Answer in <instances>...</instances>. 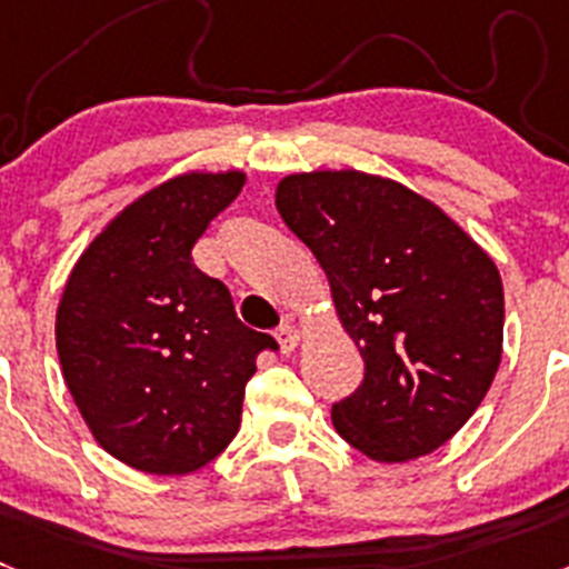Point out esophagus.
<instances>
[{"label": "esophagus", "mask_w": 569, "mask_h": 569, "mask_svg": "<svg viewBox=\"0 0 569 569\" xmlns=\"http://www.w3.org/2000/svg\"><path fill=\"white\" fill-rule=\"evenodd\" d=\"M276 339H279V347H281V353H293L296 345H299V330L290 325V321H284L279 330H276Z\"/></svg>", "instance_id": "esophagus-1"}]
</instances>
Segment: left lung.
<instances>
[{"label":"left lung","instance_id":"1","mask_svg":"<svg viewBox=\"0 0 569 569\" xmlns=\"http://www.w3.org/2000/svg\"><path fill=\"white\" fill-rule=\"evenodd\" d=\"M281 219L325 268L365 379L333 405L376 461L433 453L487 396L501 361L505 288L490 256L433 202L359 170L281 179Z\"/></svg>","mask_w":569,"mask_h":569}]
</instances>
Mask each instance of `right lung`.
<instances>
[{
	"mask_svg": "<svg viewBox=\"0 0 569 569\" xmlns=\"http://www.w3.org/2000/svg\"><path fill=\"white\" fill-rule=\"evenodd\" d=\"M241 184L239 170L159 184L90 241L64 284L68 390L99 445L136 470L184 476L213 461L239 433L256 356L279 350L190 256Z\"/></svg>",
	"mask_w": 569,
	"mask_h": 569,
	"instance_id": "obj_1",
	"label": "right lung"
}]
</instances>
